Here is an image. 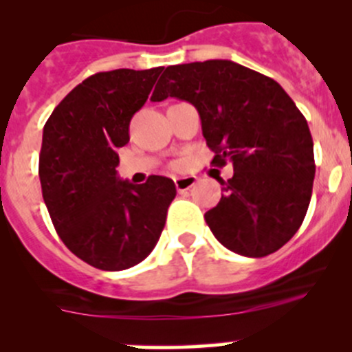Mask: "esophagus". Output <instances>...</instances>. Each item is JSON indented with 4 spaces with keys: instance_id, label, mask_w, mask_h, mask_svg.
I'll list each match as a JSON object with an SVG mask.
<instances>
[{
    "instance_id": "34e87169",
    "label": "esophagus",
    "mask_w": 352,
    "mask_h": 352,
    "mask_svg": "<svg viewBox=\"0 0 352 352\" xmlns=\"http://www.w3.org/2000/svg\"><path fill=\"white\" fill-rule=\"evenodd\" d=\"M196 182H197V177H194V175L179 177V179H175V187L179 192H184V190L192 189V187L196 186Z\"/></svg>"
}]
</instances>
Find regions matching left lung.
Returning <instances> with one entry per match:
<instances>
[{"instance_id": "obj_1", "label": "left lung", "mask_w": 352, "mask_h": 352, "mask_svg": "<svg viewBox=\"0 0 352 352\" xmlns=\"http://www.w3.org/2000/svg\"><path fill=\"white\" fill-rule=\"evenodd\" d=\"M197 109L211 165L233 163L223 194L204 214L218 242L245 257L279 250L307 214L315 177L307 119L278 81L226 59L168 66L151 100Z\"/></svg>"}]
</instances>
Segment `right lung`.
<instances>
[{
	"label": "right lung",
	"mask_w": 352,
	"mask_h": 352,
	"mask_svg": "<svg viewBox=\"0 0 352 352\" xmlns=\"http://www.w3.org/2000/svg\"><path fill=\"white\" fill-rule=\"evenodd\" d=\"M163 67L95 73L74 87L44 126L38 155L42 197L56 232L76 257L102 271H124L151 254L165 226L175 184L151 175L119 180L117 150Z\"/></svg>",
	"instance_id": "right-lung-1"
}]
</instances>
